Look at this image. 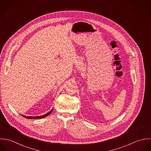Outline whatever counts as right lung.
<instances>
[{"label":"right lung","mask_w":151,"mask_h":151,"mask_svg":"<svg viewBox=\"0 0 151 151\" xmlns=\"http://www.w3.org/2000/svg\"><path fill=\"white\" fill-rule=\"evenodd\" d=\"M52 111V110H51L50 112H48V113L43 115V116H37V117H29V116H23V117L26 118V119H41V118H44L45 117H47V116H48L49 114H50L51 113V112Z\"/></svg>","instance_id":"add662e5"}]
</instances>
